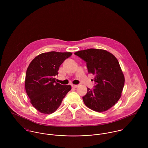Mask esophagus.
<instances>
[{
	"label": "esophagus",
	"mask_w": 148,
	"mask_h": 148,
	"mask_svg": "<svg viewBox=\"0 0 148 148\" xmlns=\"http://www.w3.org/2000/svg\"><path fill=\"white\" fill-rule=\"evenodd\" d=\"M72 88H77L78 86V85H72Z\"/></svg>",
	"instance_id": "obj_1"
}]
</instances>
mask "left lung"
<instances>
[{
  "label": "left lung",
  "mask_w": 148,
  "mask_h": 148,
  "mask_svg": "<svg viewBox=\"0 0 148 148\" xmlns=\"http://www.w3.org/2000/svg\"><path fill=\"white\" fill-rule=\"evenodd\" d=\"M75 54L86 62L88 72L94 75L96 83L92 90L87 89L83 97L85 105L89 109L103 112L119 100L125 83V77L116 58L104 49L90 48Z\"/></svg>",
  "instance_id": "1"
}]
</instances>
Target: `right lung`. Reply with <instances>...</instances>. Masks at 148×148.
<instances>
[{
  "label": "right lung",
  "mask_w": 148,
  "mask_h": 148,
  "mask_svg": "<svg viewBox=\"0 0 148 148\" xmlns=\"http://www.w3.org/2000/svg\"><path fill=\"white\" fill-rule=\"evenodd\" d=\"M71 52L52 51L36 56L29 64L25 75V89L32 106L44 114H51L60 106L71 90L70 85L56 83L60 65Z\"/></svg>",
  "instance_id": "1"
}]
</instances>
